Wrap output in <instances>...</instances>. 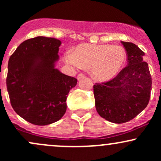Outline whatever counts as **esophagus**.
I'll list each match as a JSON object with an SVG mask.
<instances>
[{"mask_svg":"<svg viewBox=\"0 0 161 161\" xmlns=\"http://www.w3.org/2000/svg\"><path fill=\"white\" fill-rule=\"evenodd\" d=\"M85 77V75L84 74H82V73H79V74L77 75V79L78 80H81V79H82L83 78Z\"/></svg>","mask_w":161,"mask_h":161,"instance_id":"esophagus-1","label":"esophagus"}]
</instances>
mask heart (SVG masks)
<instances>
[{"instance_id":"obj_1","label":"heart","mask_w":161,"mask_h":161,"mask_svg":"<svg viewBox=\"0 0 161 161\" xmlns=\"http://www.w3.org/2000/svg\"><path fill=\"white\" fill-rule=\"evenodd\" d=\"M64 60L73 68L90 69L94 79L106 82L119 74L126 61V53L119 45L81 44L73 53H66Z\"/></svg>"}]
</instances>
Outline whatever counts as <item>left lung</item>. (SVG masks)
Returning a JSON list of instances; mask_svg holds the SVG:
<instances>
[{
    "instance_id": "left-lung-1",
    "label": "left lung",
    "mask_w": 161,
    "mask_h": 161,
    "mask_svg": "<svg viewBox=\"0 0 161 161\" xmlns=\"http://www.w3.org/2000/svg\"><path fill=\"white\" fill-rule=\"evenodd\" d=\"M121 43L126 51L128 66L112 80L93 86L97 112L114 123L131 120L147 107L152 85L145 53L133 43Z\"/></svg>"
}]
</instances>
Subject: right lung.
<instances>
[{"label":"right lung","mask_w":161,"mask_h":161,"mask_svg":"<svg viewBox=\"0 0 161 161\" xmlns=\"http://www.w3.org/2000/svg\"><path fill=\"white\" fill-rule=\"evenodd\" d=\"M60 40L38 36L19 45L8 62L7 88L12 108L38 125L58 121L66 110V97L77 79L55 68Z\"/></svg>","instance_id":"1"}]
</instances>
